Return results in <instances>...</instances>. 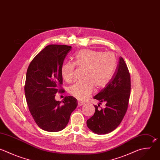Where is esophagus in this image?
I'll return each mask as SVG.
<instances>
[{"instance_id":"34e87169","label":"esophagus","mask_w":160,"mask_h":160,"mask_svg":"<svg viewBox=\"0 0 160 160\" xmlns=\"http://www.w3.org/2000/svg\"><path fill=\"white\" fill-rule=\"evenodd\" d=\"M83 104H84V103H83V102H78V106H79V107H80V106H82Z\"/></svg>"}]
</instances>
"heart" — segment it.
Instances as JSON below:
<instances>
[{
    "label": "heart",
    "mask_w": 160,
    "mask_h": 160,
    "mask_svg": "<svg viewBox=\"0 0 160 160\" xmlns=\"http://www.w3.org/2000/svg\"><path fill=\"white\" fill-rule=\"evenodd\" d=\"M116 58L113 53L84 49L75 56L74 64L84 69L83 81L77 82L69 89V93L79 101H84L96 89L104 88L110 81L116 67ZM75 65L66 62L61 66V72L63 79L71 82L74 79Z\"/></svg>",
    "instance_id": "1"
}]
</instances>
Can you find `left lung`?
Segmentation results:
<instances>
[{
  "label": "left lung",
  "mask_w": 160,
  "mask_h": 160,
  "mask_svg": "<svg viewBox=\"0 0 160 160\" xmlns=\"http://www.w3.org/2000/svg\"><path fill=\"white\" fill-rule=\"evenodd\" d=\"M131 91V79L128 67L122 59L119 63L111 79L106 87L93 97L102 102L105 108L99 109L95 105L94 115L87 120L88 128L98 134L109 133L122 121L128 109Z\"/></svg>",
  "instance_id": "8db88e82"
}]
</instances>
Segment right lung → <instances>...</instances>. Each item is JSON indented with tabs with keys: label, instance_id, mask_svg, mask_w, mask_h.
<instances>
[{
	"label": "right lung",
	"instance_id": "obj_1",
	"mask_svg": "<svg viewBox=\"0 0 160 160\" xmlns=\"http://www.w3.org/2000/svg\"><path fill=\"white\" fill-rule=\"evenodd\" d=\"M71 46L52 44L43 49L31 61L26 74L25 95L29 111L39 128L58 132L67 126L72 112L78 106L73 96L61 102L55 99L62 84L61 66Z\"/></svg>",
	"mask_w": 160,
	"mask_h": 160
}]
</instances>
